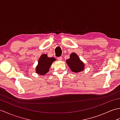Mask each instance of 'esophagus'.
I'll list each match as a JSON object with an SVG mask.
<instances>
[{
	"label": "esophagus",
	"mask_w": 120,
	"mask_h": 120,
	"mask_svg": "<svg viewBox=\"0 0 120 120\" xmlns=\"http://www.w3.org/2000/svg\"><path fill=\"white\" fill-rule=\"evenodd\" d=\"M57 60L59 61H61L62 60V57H59L57 58Z\"/></svg>",
	"instance_id": "1"
}]
</instances>
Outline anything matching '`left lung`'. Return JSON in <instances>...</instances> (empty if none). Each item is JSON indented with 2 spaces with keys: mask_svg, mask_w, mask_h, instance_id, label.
I'll use <instances>...</instances> for the list:
<instances>
[{
  "mask_svg": "<svg viewBox=\"0 0 120 120\" xmlns=\"http://www.w3.org/2000/svg\"><path fill=\"white\" fill-rule=\"evenodd\" d=\"M70 57L66 61L72 72L78 73L84 70V63L75 53H71Z\"/></svg>",
  "mask_w": 120,
  "mask_h": 120,
  "instance_id": "left-lung-1",
  "label": "left lung"
}]
</instances>
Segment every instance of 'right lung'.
<instances>
[{
  "mask_svg": "<svg viewBox=\"0 0 120 120\" xmlns=\"http://www.w3.org/2000/svg\"><path fill=\"white\" fill-rule=\"evenodd\" d=\"M55 58H49L46 54L42 55L40 58L38 65L36 68V72L40 75H44L49 71V68L52 63L55 61Z\"/></svg>",
  "mask_w": 120,
  "mask_h": 120,
  "instance_id": "obj_1",
  "label": "right lung"
}]
</instances>
